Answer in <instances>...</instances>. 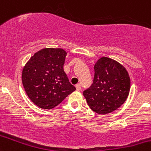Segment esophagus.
<instances>
[{
	"label": "esophagus",
	"instance_id": "1",
	"mask_svg": "<svg viewBox=\"0 0 151 151\" xmlns=\"http://www.w3.org/2000/svg\"><path fill=\"white\" fill-rule=\"evenodd\" d=\"M75 87H76V89H77V91H80V90H81V85H80V83H79V84L76 85Z\"/></svg>",
	"mask_w": 151,
	"mask_h": 151
}]
</instances>
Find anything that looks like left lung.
Listing matches in <instances>:
<instances>
[{"mask_svg": "<svg viewBox=\"0 0 151 151\" xmlns=\"http://www.w3.org/2000/svg\"><path fill=\"white\" fill-rule=\"evenodd\" d=\"M93 83L83 91L91 109L106 114L117 109L128 98L131 80L121 64L108 58H101L95 63Z\"/></svg>", "mask_w": 151, "mask_h": 151, "instance_id": "8db88e82", "label": "left lung"}]
</instances>
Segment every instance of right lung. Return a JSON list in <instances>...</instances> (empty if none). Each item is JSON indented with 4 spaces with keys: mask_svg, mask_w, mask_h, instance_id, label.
Wrapping results in <instances>:
<instances>
[{
    "mask_svg": "<svg viewBox=\"0 0 151 151\" xmlns=\"http://www.w3.org/2000/svg\"><path fill=\"white\" fill-rule=\"evenodd\" d=\"M65 57L66 52L62 49H43L36 52L23 68V87L37 106L52 109L76 90L63 70Z\"/></svg>",
    "mask_w": 151,
    "mask_h": 151,
    "instance_id": "right-lung-1",
    "label": "right lung"
}]
</instances>
